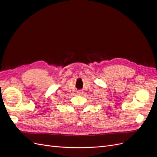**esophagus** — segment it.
Returning a JSON list of instances; mask_svg holds the SVG:
<instances>
[{
  "instance_id": "obj_1",
  "label": "esophagus",
  "mask_w": 157,
  "mask_h": 157,
  "mask_svg": "<svg viewBox=\"0 0 157 157\" xmlns=\"http://www.w3.org/2000/svg\"><path fill=\"white\" fill-rule=\"evenodd\" d=\"M77 93H78V95H82L83 93V92L82 90H79V91H78Z\"/></svg>"
}]
</instances>
